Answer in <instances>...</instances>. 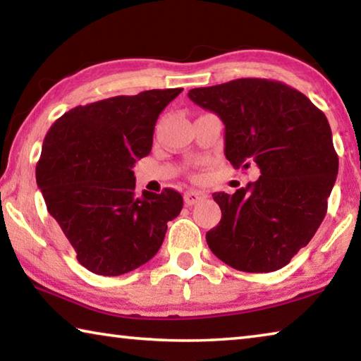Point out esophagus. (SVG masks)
I'll use <instances>...</instances> for the list:
<instances>
[{
  "instance_id": "1",
  "label": "esophagus",
  "mask_w": 361,
  "mask_h": 361,
  "mask_svg": "<svg viewBox=\"0 0 361 361\" xmlns=\"http://www.w3.org/2000/svg\"><path fill=\"white\" fill-rule=\"evenodd\" d=\"M207 197V194L202 191H195V189H189V191L185 192V202L186 205H195L200 200H204Z\"/></svg>"
}]
</instances>
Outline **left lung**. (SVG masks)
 I'll return each instance as SVG.
<instances>
[{
    "label": "left lung",
    "instance_id": "obj_1",
    "mask_svg": "<svg viewBox=\"0 0 361 361\" xmlns=\"http://www.w3.org/2000/svg\"><path fill=\"white\" fill-rule=\"evenodd\" d=\"M224 124V156L259 178L215 192L221 221L207 232L216 258L243 272H272L307 245L326 215L339 159L326 116L283 82L243 78L191 89Z\"/></svg>",
    "mask_w": 361,
    "mask_h": 361
}]
</instances>
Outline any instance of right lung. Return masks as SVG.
<instances>
[{"label":"right lung","mask_w":361,"mask_h":361,"mask_svg":"<svg viewBox=\"0 0 361 361\" xmlns=\"http://www.w3.org/2000/svg\"><path fill=\"white\" fill-rule=\"evenodd\" d=\"M183 89H152L76 106L42 143L36 183L76 258L99 276H122L161 248L180 215L173 189L135 192L133 166L149 154L159 114Z\"/></svg>","instance_id":"right-lung-1"}]
</instances>
